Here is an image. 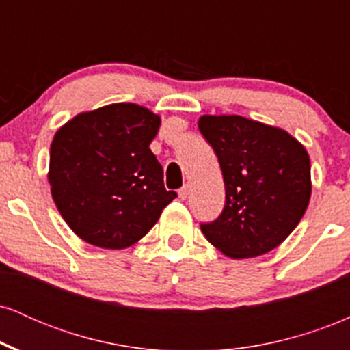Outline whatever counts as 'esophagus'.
<instances>
[{"instance_id": "obj_1", "label": "esophagus", "mask_w": 350, "mask_h": 350, "mask_svg": "<svg viewBox=\"0 0 350 350\" xmlns=\"http://www.w3.org/2000/svg\"><path fill=\"white\" fill-rule=\"evenodd\" d=\"M187 196H189V186L186 184V186H183L179 189V198L184 200V199H187Z\"/></svg>"}]
</instances>
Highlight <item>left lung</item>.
I'll list each match as a JSON object with an SVG mask.
<instances>
[{
    "label": "left lung",
    "mask_w": 350,
    "mask_h": 350,
    "mask_svg": "<svg viewBox=\"0 0 350 350\" xmlns=\"http://www.w3.org/2000/svg\"><path fill=\"white\" fill-rule=\"evenodd\" d=\"M199 130L214 148L226 207L200 230L230 258L271 252L295 230L311 198L306 148L283 128L240 115H202Z\"/></svg>",
    "instance_id": "1"
}]
</instances>
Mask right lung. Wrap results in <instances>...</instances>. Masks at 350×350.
<instances>
[{
	"label": "right lung",
	"instance_id": "obj_1",
	"mask_svg": "<svg viewBox=\"0 0 350 350\" xmlns=\"http://www.w3.org/2000/svg\"><path fill=\"white\" fill-rule=\"evenodd\" d=\"M161 116L136 103L82 111L55 131L47 179L57 211L94 247L122 250L143 239L163 208V167L150 150Z\"/></svg>",
	"mask_w": 350,
	"mask_h": 350
}]
</instances>
